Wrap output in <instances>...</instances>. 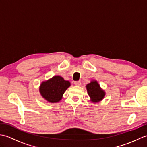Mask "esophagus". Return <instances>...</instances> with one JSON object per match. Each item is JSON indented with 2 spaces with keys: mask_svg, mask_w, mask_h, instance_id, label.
<instances>
[{
  "mask_svg": "<svg viewBox=\"0 0 147 147\" xmlns=\"http://www.w3.org/2000/svg\"><path fill=\"white\" fill-rule=\"evenodd\" d=\"M74 85H76V86H80L81 82H74Z\"/></svg>",
  "mask_w": 147,
  "mask_h": 147,
  "instance_id": "esophagus-1",
  "label": "esophagus"
}]
</instances>
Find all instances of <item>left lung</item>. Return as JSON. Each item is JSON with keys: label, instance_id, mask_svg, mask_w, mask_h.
Listing matches in <instances>:
<instances>
[{"label": "left lung", "instance_id": "1", "mask_svg": "<svg viewBox=\"0 0 147 147\" xmlns=\"http://www.w3.org/2000/svg\"><path fill=\"white\" fill-rule=\"evenodd\" d=\"M87 92L93 102H98L103 99L105 93L101 90L100 85L96 81H93L86 85Z\"/></svg>", "mask_w": 147, "mask_h": 147}]
</instances>
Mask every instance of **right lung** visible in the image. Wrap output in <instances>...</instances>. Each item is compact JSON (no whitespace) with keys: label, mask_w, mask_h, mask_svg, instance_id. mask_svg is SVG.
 Instances as JSON below:
<instances>
[{"label":"right lung","mask_w":147,"mask_h":147,"mask_svg":"<svg viewBox=\"0 0 147 147\" xmlns=\"http://www.w3.org/2000/svg\"><path fill=\"white\" fill-rule=\"evenodd\" d=\"M70 86V83L59 76H54L43 82L40 87L42 96L49 102L55 103L61 100L64 93Z\"/></svg>","instance_id":"obj_1"}]
</instances>
